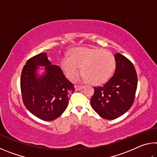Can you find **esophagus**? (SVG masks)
<instances>
[{"label":"esophagus","mask_w":157,"mask_h":157,"mask_svg":"<svg viewBox=\"0 0 157 157\" xmlns=\"http://www.w3.org/2000/svg\"><path fill=\"white\" fill-rule=\"evenodd\" d=\"M75 88L76 91H79V90H82L84 88V86H78V85H75Z\"/></svg>","instance_id":"esophagus-1"}]
</instances>
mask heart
I'll use <instances>...</instances> for the list:
<instances>
[{
    "label": "heart",
    "instance_id": "obj_1",
    "mask_svg": "<svg viewBox=\"0 0 157 157\" xmlns=\"http://www.w3.org/2000/svg\"><path fill=\"white\" fill-rule=\"evenodd\" d=\"M61 66L71 80H75L81 73L90 83L101 84L108 81L116 67V60L111 52L100 48H78L71 56L63 57Z\"/></svg>",
    "mask_w": 157,
    "mask_h": 157
}]
</instances>
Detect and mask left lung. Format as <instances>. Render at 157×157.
I'll use <instances>...</instances> for the list:
<instances>
[{
	"label": "left lung",
	"mask_w": 157,
	"mask_h": 157,
	"mask_svg": "<svg viewBox=\"0 0 157 157\" xmlns=\"http://www.w3.org/2000/svg\"><path fill=\"white\" fill-rule=\"evenodd\" d=\"M116 70L107 83L94 87L91 99L94 110L107 120L116 119L128 111L134 101L138 79L133 63L120 53L114 55Z\"/></svg>",
	"instance_id": "8db88e82"
}]
</instances>
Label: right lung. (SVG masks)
Instances as JSON below:
<instances>
[{"label": "right lung", "mask_w": 157, "mask_h": 157, "mask_svg": "<svg viewBox=\"0 0 157 157\" xmlns=\"http://www.w3.org/2000/svg\"><path fill=\"white\" fill-rule=\"evenodd\" d=\"M39 66L44 67L41 76L37 73ZM21 90L27 109L37 118L50 121L65 111L75 87L66 78L59 66L52 65L44 52L31 57L23 66Z\"/></svg>", "instance_id": "add662e5"}]
</instances>
